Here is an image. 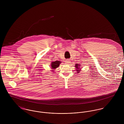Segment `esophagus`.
<instances>
[{
    "instance_id": "34e87169",
    "label": "esophagus",
    "mask_w": 124,
    "mask_h": 124,
    "mask_svg": "<svg viewBox=\"0 0 124 124\" xmlns=\"http://www.w3.org/2000/svg\"><path fill=\"white\" fill-rule=\"evenodd\" d=\"M65 63H69L70 62V61H69V60H67L65 61Z\"/></svg>"
}]
</instances>
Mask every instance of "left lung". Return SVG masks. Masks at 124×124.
Returning a JSON list of instances; mask_svg holds the SVG:
<instances>
[{"label": "left lung", "mask_w": 124, "mask_h": 124, "mask_svg": "<svg viewBox=\"0 0 124 124\" xmlns=\"http://www.w3.org/2000/svg\"><path fill=\"white\" fill-rule=\"evenodd\" d=\"M75 65H75V67H76V68H77V69H81V68H80V67H78V66H79H79H78V64H75ZM80 71V70H77V71H78V72H79V71Z\"/></svg>", "instance_id": "1"}]
</instances>
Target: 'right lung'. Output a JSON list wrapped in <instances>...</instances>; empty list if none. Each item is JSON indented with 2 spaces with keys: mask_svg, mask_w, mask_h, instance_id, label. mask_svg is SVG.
<instances>
[{
  "mask_svg": "<svg viewBox=\"0 0 124 124\" xmlns=\"http://www.w3.org/2000/svg\"><path fill=\"white\" fill-rule=\"evenodd\" d=\"M60 62H61L60 61H55V62H52V68L53 69H55V68H57L58 67H59V66L60 65Z\"/></svg>",
  "mask_w": 124,
  "mask_h": 124,
  "instance_id": "obj_1",
  "label": "right lung"
}]
</instances>
